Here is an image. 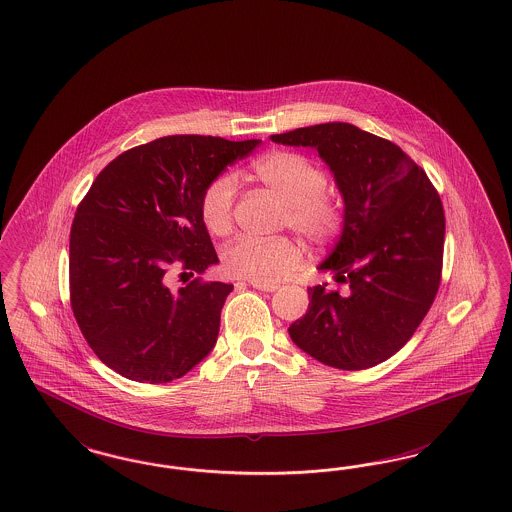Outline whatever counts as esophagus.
Instances as JSON below:
<instances>
[{"label":"esophagus","instance_id":"1","mask_svg":"<svg viewBox=\"0 0 512 512\" xmlns=\"http://www.w3.org/2000/svg\"><path fill=\"white\" fill-rule=\"evenodd\" d=\"M248 286L256 288V290H262V292H277L279 286L277 284H262V282H248Z\"/></svg>","mask_w":512,"mask_h":512}]
</instances>
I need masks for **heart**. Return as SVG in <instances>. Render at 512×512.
<instances>
[{
  "label": "heart",
  "instance_id": "heart-1",
  "mask_svg": "<svg viewBox=\"0 0 512 512\" xmlns=\"http://www.w3.org/2000/svg\"><path fill=\"white\" fill-rule=\"evenodd\" d=\"M252 175L286 203L282 224L290 226L311 243L333 239L345 222L341 199L326 192V173L303 154L271 150L252 162ZM237 181L231 173H220L201 192L199 215L205 228L215 235L230 233ZM301 260V252L288 237L256 239L237 237L222 254L224 271L262 284H273L290 275Z\"/></svg>",
  "mask_w": 512,
  "mask_h": 512
}]
</instances>
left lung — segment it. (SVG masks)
Wrapping results in <instances>:
<instances>
[{
  "instance_id": "left-lung-1",
  "label": "left lung",
  "mask_w": 512,
  "mask_h": 512,
  "mask_svg": "<svg viewBox=\"0 0 512 512\" xmlns=\"http://www.w3.org/2000/svg\"><path fill=\"white\" fill-rule=\"evenodd\" d=\"M311 147L345 201L337 245L318 265L347 284L309 288V309L288 333L314 360L360 371L394 356L428 314L441 282L445 213L422 167L394 145L347 122L271 135Z\"/></svg>"
}]
</instances>
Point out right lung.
Wrapping results in <instances>:
<instances>
[{
	"label": "right lung",
	"mask_w": 512,
	"mask_h": 512,
	"mask_svg": "<svg viewBox=\"0 0 512 512\" xmlns=\"http://www.w3.org/2000/svg\"><path fill=\"white\" fill-rule=\"evenodd\" d=\"M262 141L167 135L107 165L77 207L69 235L71 309L86 343L118 375L181 379L215 347L233 284H167L175 262L218 264L199 215L207 182Z\"/></svg>",
	"instance_id": "add662e5"
}]
</instances>
